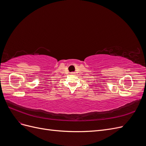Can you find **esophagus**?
Returning <instances> with one entry per match:
<instances>
[{
  "label": "esophagus",
  "instance_id": "34e87169",
  "mask_svg": "<svg viewBox=\"0 0 146 146\" xmlns=\"http://www.w3.org/2000/svg\"><path fill=\"white\" fill-rule=\"evenodd\" d=\"M70 74H71L72 75H74V74H75V72H70Z\"/></svg>",
  "mask_w": 146,
  "mask_h": 146
}]
</instances>
